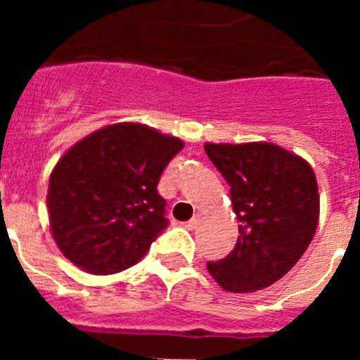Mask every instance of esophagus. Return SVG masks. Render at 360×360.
<instances>
[{
	"label": "esophagus",
	"mask_w": 360,
	"mask_h": 360,
	"mask_svg": "<svg viewBox=\"0 0 360 360\" xmlns=\"http://www.w3.org/2000/svg\"><path fill=\"white\" fill-rule=\"evenodd\" d=\"M198 224H200V214H195L193 218L189 219V221H187L186 227L189 229V231H193V229H196V225H198Z\"/></svg>",
	"instance_id": "esophagus-1"
}]
</instances>
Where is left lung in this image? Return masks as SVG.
Returning a JSON list of instances; mask_svg holds the SVG:
<instances>
[{"label":"left lung","instance_id":"8db88e82","mask_svg":"<svg viewBox=\"0 0 360 360\" xmlns=\"http://www.w3.org/2000/svg\"><path fill=\"white\" fill-rule=\"evenodd\" d=\"M209 160L231 186L240 221L236 247L207 270L227 292L270 287L299 262L316 234L319 193L304 158L270 142L205 144Z\"/></svg>","mask_w":360,"mask_h":360}]
</instances>
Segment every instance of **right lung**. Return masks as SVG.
Listing matches in <instances>:
<instances>
[{
	"instance_id": "1",
	"label": "right lung",
	"mask_w": 360,
	"mask_h": 360,
	"mask_svg": "<svg viewBox=\"0 0 360 360\" xmlns=\"http://www.w3.org/2000/svg\"><path fill=\"white\" fill-rule=\"evenodd\" d=\"M184 142L135 122L72 146L50 174V231L73 265L106 276L139 263L167 227L157 186Z\"/></svg>"
}]
</instances>
